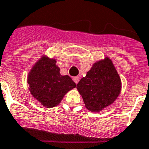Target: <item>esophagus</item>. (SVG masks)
<instances>
[{
	"label": "esophagus",
	"instance_id": "34e87169",
	"mask_svg": "<svg viewBox=\"0 0 149 149\" xmlns=\"http://www.w3.org/2000/svg\"><path fill=\"white\" fill-rule=\"evenodd\" d=\"M73 81L75 82V83H76V84H78V83H79V77H73Z\"/></svg>",
	"mask_w": 149,
	"mask_h": 149
}]
</instances>
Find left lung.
Here are the masks:
<instances>
[{
  "mask_svg": "<svg viewBox=\"0 0 149 149\" xmlns=\"http://www.w3.org/2000/svg\"><path fill=\"white\" fill-rule=\"evenodd\" d=\"M77 88L89 111L98 112L113 104L120 94L121 82L109 58L97 62Z\"/></svg>",
  "mask_w": 149,
  "mask_h": 149,
  "instance_id": "8db88e82",
  "label": "left lung"
}]
</instances>
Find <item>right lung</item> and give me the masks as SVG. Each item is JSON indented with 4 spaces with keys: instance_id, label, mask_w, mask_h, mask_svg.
<instances>
[{
    "instance_id": "obj_1",
    "label": "right lung",
    "mask_w": 149,
    "mask_h": 149,
    "mask_svg": "<svg viewBox=\"0 0 149 149\" xmlns=\"http://www.w3.org/2000/svg\"><path fill=\"white\" fill-rule=\"evenodd\" d=\"M55 59L42 57L36 63L28 77L31 95L44 107L58 105L68 91L77 84L69 76H62Z\"/></svg>"
}]
</instances>
